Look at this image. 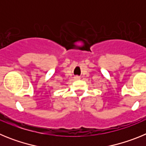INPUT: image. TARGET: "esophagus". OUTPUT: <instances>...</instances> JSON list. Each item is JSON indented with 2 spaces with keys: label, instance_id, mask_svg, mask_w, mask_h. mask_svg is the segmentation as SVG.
Wrapping results in <instances>:
<instances>
[{
  "label": "esophagus",
  "instance_id": "34e87169",
  "mask_svg": "<svg viewBox=\"0 0 146 146\" xmlns=\"http://www.w3.org/2000/svg\"><path fill=\"white\" fill-rule=\"evenodd\" d=\"M76 80H79L80 79V77H78V76H76L75 77H74Z\"/></svg>",
  "mask_w": 146,
  "mask_h": 146
}]
</instances>
